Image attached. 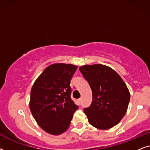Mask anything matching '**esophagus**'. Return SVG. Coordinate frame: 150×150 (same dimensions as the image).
<instances>
[{
    "instance_id": "1",
    "label": "esophagus",
    "mask_w": 150,
    "mask_h": 150,
    "mask_svg": "<svg viewBox=\"0 0 150 150\" xmlns=\"http://www.w3.org/2000/svg\"><path fill=\"white\" fill-rule=\"evenodd\" d=\"M81 100H82V99H81V98L78 99V102H79V103H81Z\"/></svg>"
}]
</instances>
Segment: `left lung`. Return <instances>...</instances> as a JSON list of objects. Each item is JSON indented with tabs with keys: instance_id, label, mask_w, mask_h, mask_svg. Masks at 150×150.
Wrapping results in <instances>:
<instances>
[{
	"instance_id": "1",
	"label": "left lung",
	"mask_w": 150,
	"mask_h": 150,
	"mask_svg": "<svg viewBox=\"0 0 150 150\" xmlns=\"http://www.w3.org/2000/svg\"><path fill=\"white\" fill-rule=\"evenodd\" d=\"M79 71L89 83L93 101L83 111L88 122L100 129L111 128L126 112L130 95L117 72L102 64L85 65Z\"/></svg>"
}]
</instances>
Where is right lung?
Here are the masks:
<instances>
[{
  "instance_id": "obj_1",
  "label": "right lung",
  "mask_w": 150,
  "mask_h": 150,
  "mask_svg": "<svg viewBox=\"0 0 150 150\" xmlns=\"http://www.w3.org/2000/svg\"><path fill=\"white\" fill-rule=\"evenodd\" d=\"M77 69L73 64H51L32 86L30 110L38 124L51 134L64 132L79 108L71 99L70 86Z\"/></svg>"
}]
</instances>
